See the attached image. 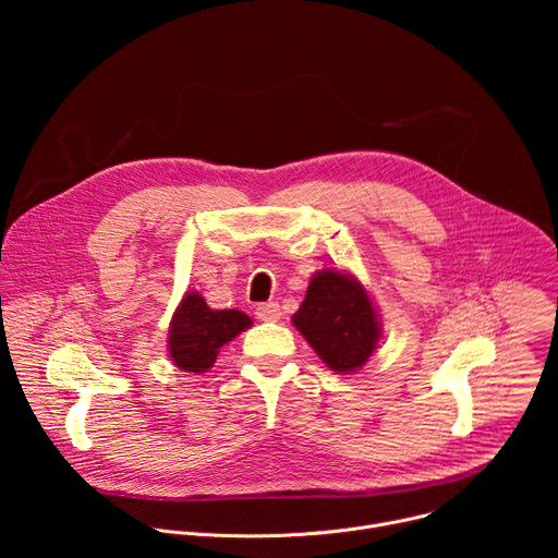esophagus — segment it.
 I'll use <instances>...</instances> for the list:
<instances>
[{"instance_id":"34e87169","label":"esophagus","mask_w":558,"mask_h":558,"mask_svg":"<svg viewBox=\"0 0 558 558\" xmlns=\"http://www.w3.org/2000/svg\"><path fill=\"white\" fill-rule=\"evenodd\" d=\"M256 315H258V320H263V323H276V320H280L282 311H280L278 302H265V304L256 306Z\"/></svg>"}]
</instances>
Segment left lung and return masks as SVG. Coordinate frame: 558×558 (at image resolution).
Returning <instances> with one entry per match:
<instances>
[{
	"label": "left lung",
	"mask_w": 558,
	"mask_h": 558,
	"mask_svg": "<svg viewBox=\"0 0 558 558\" xmlns=\"http://www.w3.org/2000/svg\"><path fill=\"white\" fill-rule=\"evenodd\" d=\"M293 325L338 373L364 366L379 340V325L364 287L331 269L313 276Z\"/></svg>",
	"instance_id": "8db88e82"
}]
</instances>
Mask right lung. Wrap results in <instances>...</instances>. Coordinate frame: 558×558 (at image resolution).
<instances>
[{"label": "right lung", "mask_w": 558, "mask_h": 558, "mask_svg": "<svg viewBox=\"0 0 558 558\" xmlns=\"http://www.w3.org/2000/svg\"><path fill=\"white\" fill-rule=\"evenodd\" d=\"M252 325L243 311H214L203 295L187 293L177 308L170 329V355L187 373H205L214 366L222 344Z\"/></svg>", "instance_id": "right-lung-1"}]
</instances>
